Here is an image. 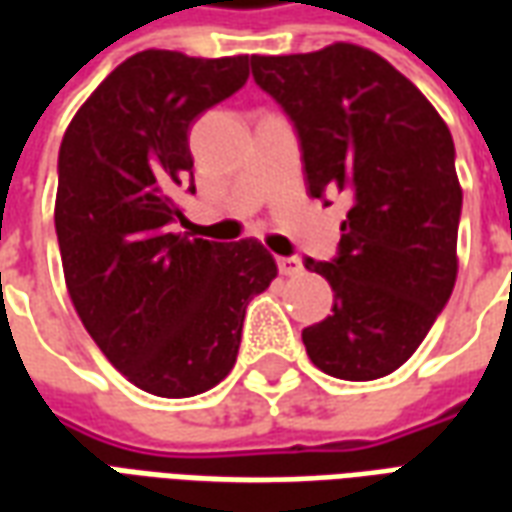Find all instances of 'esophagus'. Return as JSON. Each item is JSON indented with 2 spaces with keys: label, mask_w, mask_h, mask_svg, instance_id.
<instances>
[{
  "label": "esophagus",
  "mask_w": 512,
  "mask_h": 512,
  "mask_svg": "<svg viewBox=\"0 0 512 512\" xmlns=\"http://www.w3.org/2000/svg\"><path fill=\"white\" fill-rule=\"evenodd\" d=\"M277 266L279 274H285V277H296V274H301V260L296 255L277 257Z\"/></svg>",
  "instance_id": "esophagus-1"
}]
</instances>
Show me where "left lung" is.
Masks as SVG:
<instances>
[{
	"instance_id": "1",
	"label": "left lung",
	"mask_w": 512,
	"mask_h": 512,
	"mask_svg": "<svg viewBox=\"0 0 512 512\" xmlns=\"http://www.w3.org/2000/svg\"><path fill=\"white\" fill-rule=\"evenodd\" d=\"M255 84L299 136L310 197H345L329 279L332 315L301 332L312 365L373 381L414 354L450 301L463 194L450 128L376 51L334 43L312 54L252 57Z\"/></svg>"
}]
</instances>
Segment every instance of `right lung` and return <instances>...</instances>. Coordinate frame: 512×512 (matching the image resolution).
<instances>
[{"label": "right lung", "mask_w": 512, "mask_h": 512, "mask_svg": "<svg viewBox=\"0 0 512 512\" xmlns=\"http://www.w3.org/2000/svg\"><path fill=\"white\" fill-rule=\"evenodd\" d=\"M249 57L139 51L62 136L54 227L73 307L123 376L158 397L200 395L235 365L246 304L277 277L252 238L172 233L194 194L191 123L238 93Z\"/></svg>", "instance_id": "right-lung-1"}]
</instances>
